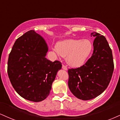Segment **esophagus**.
Returning a JSON list of instances; mask_svg holds the SVG:
<instances>
[{
	"label": "esophagus",
	"instance_id": "34e87169",
	"mask_svg": "<svg viewBox=\"0 0 120 120\" xmlns=\"http://www.w3.org/2000/svg\"><path fill=\"white\" fill-rule=\"evenodd\" d=\"M62 69H63V70H68V69H67V68H66V66L64 65H63V66H62Z\"/></svg>",
	"mask_w": 120,
	"mask_h": 120
}]
</instances>
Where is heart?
Returning a JSON list of instances; mask_svg holds the SVG:
<instances>
[{"instance_id":"obj_1","label":"heart","mask_w":120,"mask_h":120,"mask_svg":"<svg viewBox=\"0 0 120 120\" xmlns=\"http://www.w3.org/2000/svg\"><path fill=\"white\" fill-rule=\"evenodd\" d=\"M56 50L59 55L66 57L67 64L73 68L83 66L90 55L92 44L88 40L68 39L57 43Z\"/></svg>"}]
</instances>
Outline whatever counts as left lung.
<instances>
[{"label": "left lung", "mask_w": 120, "mask_h": 120, "mask_svg": "<svg viewBox=\"0 0 120 120\" xmlns=\"http://www.w3.org/2000/svg\"><path fill=\"white\" fill-rule=\"evenodd\" d=\"M93 53L81 67L68 70L69 89L74 96L84 101L99 96L107 88L114 64L112 50L105 36L94 32Z\"/></svg>", "instance_id": "1"}]
</instances>
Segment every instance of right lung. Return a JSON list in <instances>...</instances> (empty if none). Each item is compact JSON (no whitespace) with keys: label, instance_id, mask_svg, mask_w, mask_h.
<instances>
[{"label":"right lung","instance_id":"obj_1","mask_svg":"<svg viewBox=\"0 0 120 120\" xmlns=\"http://www.w3.org/2000/svg\"><path fill=\"white\" fill-rule=\"evenodd\" d=\"M48 50L45 39L34 30L19 37L13 46L8 58V74L13 87L24 99L41 102L50 93L62 65L46 58Z\"/></svg>","mask_w":120,"mask_h":120}]
</instances>
